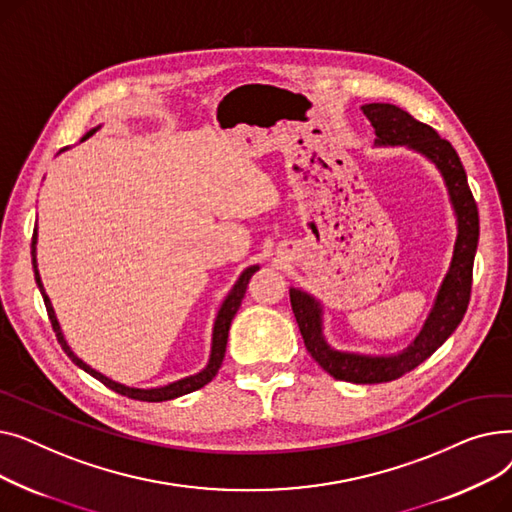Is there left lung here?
<instances>
[{"label":"left lung","instance_id":"left-lung-1","mask_svg":"<svg viewBox=\"0 0 512 512\" xmlns=\"http://www.w3.org/2000/svg\"><path fill=\"white\" fill-rule=\"evenodd\" d=\"M363 114L375 130V147H409L427 157L444 178L456 215V242L448 274L436 294L421 332L396 355H361L338 351L324 336V307L313 294L290 288V305L309 355L332 378L353 384H382L409 373L432 357L461 324L473 282V259L479 240V215L465 168L454 147L440 134L392 103H365Z\"/></svg>","mask_w":512,"mask_h":512}]
</instances>
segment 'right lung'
<instances>
[{
    "label": "right lung",
    "instance_id": "1",
    "mask_svg": "<svg viewBox=\"0 0 512 512\" xmlns=\"http://www.w3.org/2000/svg\"><path fill=\"white\" fill-rule=\"evenodd\" d=\"M97 128H99V126H97ZM97 128L89 130L80 141H87V139L91 137V134H95ZM66 149H68V147H64L62 151H66ZM31 255H33V270H35L37 286H39L41 297H43V301H45V309H47L49 321H51V326H53V332H56L58 342H60L62 348H64V353L72 359L74 365H78L80 369L87 371L89 375H93V378L99 380L103 386H107V388L118 392V394H122V396H128V398H132V400H145V402H164V400H172V398L184 396V394H188V392H195V390L203 388L205 384H209V382L215 378V373H218V369L222 367V361H224V355H226V344H228V332H230L232 319H234L236 311L240 309L242 299H245L247 284H249L251 276L259 270V265L247 267V270L242 272L240 278L236 280V284L232 286V290L228 292V297L224 299V303H222V307H220V311H218V317H215V321H213L209 361H207V365H205L199 373L188 375V378L176 380V382H172V384H168V386H159V388H130V386H126V384H120V382H116V380H112V378H107V375L99 373L97 369H93L91 365H87L83 359H78V357L74 355L72 348L68 346V342H66V338H64V332H62V328H60V321H58V317H56V311H53V307H51V301H49V297H47V292H45L43 282H41V276H39V270H37V228L33 230Z\"/></svg>",
    "mask_w": 512,
    "mask_h": 512
}]
</instances>
